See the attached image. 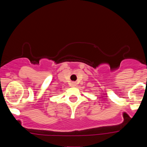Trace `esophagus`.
Returning <instances> with one entry per match:
<instances>
[{"label": "esophagus", "mask_w": 147, "mask_h": 147, "mask_svg": "<svg viewBox=\"0 0 147 147\" xmlns=\"http://www.w3.org/2000/svg\"><path fill=\"white\" fill-rule=\"evenodd\" d=\"M75 85H76L75 82H71V84H70V86H75Z\"/></svg>", "instance_id": "34e87169"}]
</instances>
